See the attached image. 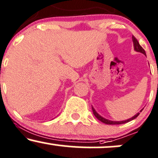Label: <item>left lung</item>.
Returning a JSON list of instances; mask_svg holds the SVG:
<instances>
[{
  "instance_id": "1",
  "label": "left lung",
  "mask_w": 158,
  "mask_h": 158,
  "mask_svg": "<svg viewBox=\"0 0 158 158\" xmlns=\"http://www.w3.org/2000/svg\"><path fill=\"white\" fill-rule=\"evenodd\" d=\"M132 41H133V44H134V48H135V50L137 52H141V53L144 54L145 56H146V52H145L144 49H143L142 47L140 46L139 44L138 41H137V39L135 37V36H132ZM92 110H93V113L94 114V116H95L97 118L99 119V121H101V122L103 123H106V124H108V125H119V124H123V123H126L128 122H130V121L133 120V119H135V118H137V117H138V115L139 114V112H141L143 110V109L140 110V111L138 112V113H137L135 114L134 117H132L131 118H129L128 119H126V120H123V121H111V120H109V119H107L106 118H104V117H102V116L99 115V114L97 113V111H96V110L94 109V108L93 106H92Z\"/></svg>"
}]
</instances>
